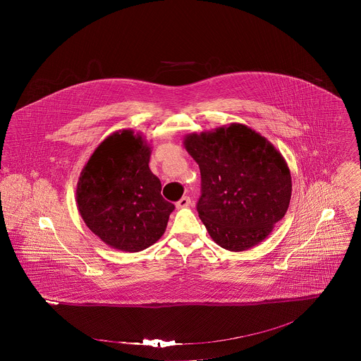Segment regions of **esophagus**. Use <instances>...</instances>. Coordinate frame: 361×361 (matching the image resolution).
Segmentation results:
<instances>
[{
	"label": "esophagus",
	"instance_id": "34e87169",
	"mask_svg": "<svg viewBox=\"0 0 361 361\" xmlns=\"http://www.w3.org/2000/svg\"><path fill=\"white\" fill-rule=\"evenodd\" d=\"M190 204V199H189L188 196H184V197H181L177 203H176V207L177 208H185V207H188Z\"/></svg>",
	"mask_w": 361,
	"mask_h": 361
}]
</instances>
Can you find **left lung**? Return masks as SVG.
Returning <instances> with one entry per match:
<instances>
[{
    "label": "left lung",
    "mask_w": 361,
    "mask_h": 361,
    "mask_svg": "<svg viewBox=\"0 0 361 361\" xmlns=\"http://www.w3.org/2000/svg\"><path fill=\"white\" fill-rule=\"evenodd\" d=\"M184 147L200 168L197 212L209 237L230 252L265 240L291 200V173L275 146L250 127L231 123L188 134Z\"/></svg>",
    "instance_id": "1"
}]
</instances>
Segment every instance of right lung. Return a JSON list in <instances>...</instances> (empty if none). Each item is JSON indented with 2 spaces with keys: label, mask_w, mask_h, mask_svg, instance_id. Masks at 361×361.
I'll return each mask as SVG.
<instances>
[{
  "label": "right lung",
  "mask_w": 361,
  "mask_h": 361,
  "mask_svg": "<svg viewBox=\"0 0 361 361\" xmlns=\"http://www.w3.org/2000/svg\"><path fill=\"white\" fill-rule=\"evenodd\" d=\"M152 147L142 134L105 137L81 171L75 200L89 230L108 246L135 253L159 240L174 206L152 173Z\"/></svg>",
  "instance_id": "obj_1"
}]
</instances>
